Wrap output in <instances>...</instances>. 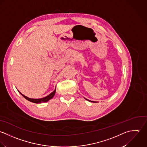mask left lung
Here are the masks:
<instances>
[{
    "instance_id": "left-lung-1",
    "label": "left lung",
    "mask_w": 147,
    "mask_h": 147,
    "mask_svg": "<svg viewBox=\"0 0 147 147\" xmlns=\"http://www.w3.org/2000/svg\"><path fill=\"white\" fill-rule=\"evenodd\" d=\"M86 100H88V101H89V102H94V101H91V100H88V99H86L85 98H84Z\"/></svg>"
}]
</instances>
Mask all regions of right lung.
I'll return each instance as SVG.
<instances>
[{"label":"right lung","mask_w":147,"mask_h":147,"mask_svg":"<svg viewBox=\"0 0 147 147\" xmlns=\"http://www.w3.org/2000/svg\"><path fill=\"white\" fill-rule=\"evenodd\" d=\"M56 88L55 89V90L51 92L50 94H49L48 96H45V97H44V98H38V99H34V98H30L29 97H27L26 96V95H24V94H22L18 89V91L19 92V93L24 97L27 100H29L31 102H33V103H44V102H47L48 101H49L50 99H51L53 96L54 95H55V93H56Z\"/></svg>","instance_id":"add662e5"}]
</instances>
